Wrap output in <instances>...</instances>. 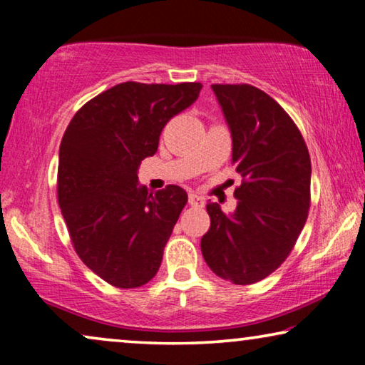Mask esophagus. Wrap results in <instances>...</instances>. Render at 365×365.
I'll list each match as a JSON object with an SVG mask.
<instances>
[{"instance_id":"obj_1","label":"esophagus","mask_w":365,"mask_h":365,"mask_svg":"<svg viewBox=\"0 0 365 365\" xmlns=\"http://www.w3.org/2000/svg\"><path fill=\"white\" fill-rule=\"evenodd\" d=\"M189 204L194 207H202L204 204H206V199H204L202 196H199V194H196V192H191L189 194Z\"/></svg>"}]
</instances>
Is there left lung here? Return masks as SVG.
Wrapping results in <instances>:
<instances>
[{
  "label": "left lung",
  "mask_w": 365,
  "mask_h": 365,
  "mask_svg": "<svg viewBox=\"0 0 365 365\" xmlns=\"http://www.w3.org/2000/svg\"><path fill=\"white\" fill-rule=\"evenodd\" d=\"M232 136V164L242 176L237 207L206 209L201 239L216 276L247 286L272 274L291 254L311 206V158L301 131L281 104L251 84H212Z\"/></svg>",
  "instance_id": "obj_1"
}]
</instances>
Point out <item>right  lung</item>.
Wrapping results in <instances>:
<instances>
[{"mask_svg": "<svg viewBox=\"0 0 365 365\" xmlns=\"http://www.w3.org/2000/svg\"><path fill=\"white\" fill-rule=\"evenodd\" d=\"M201 83H121L74 114L59 146L58 202L79 259L119 289L156 276L187 194L169 184L156 194L138 168L158 151L163 128L191 106Z\"/></svg>", "mask_w": 365, "mask_h": 365, "instance_id": "add662e5", "label": "right lung"}]
</instances>
